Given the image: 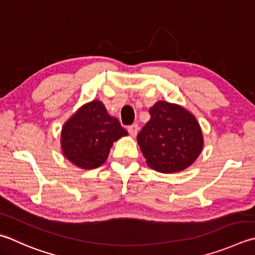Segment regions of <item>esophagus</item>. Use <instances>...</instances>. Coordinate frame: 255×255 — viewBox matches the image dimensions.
Listing matches in <instances>:
<instances>
[{"label":"esophagus","instance_id":"34e87169","mask_svg":"<svg viewBox=\"0 0 255 255\" xmlns=\"http://www.w3.org/2000/svg\"><path fill=\"white\" fill-rule=\"evenodd\" d=\"M138 130H139V127L137 124H133V125H131V126L128 127V132L130 133L132 137L136 136V134L138 133Z\"/></svg>","mask_w":255,"mask_h":255}]
</instances>
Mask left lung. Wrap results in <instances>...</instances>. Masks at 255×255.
I'll list each match as a JSON object with an SVG mask.
<instances>
[{"label":"left lung","instance_id":"8db88e82","mask_svg":"<svg viewBox=\"0 0 255 255\" xmlns=\"http://www.w3.org/2000/svg\"><path fill=\"white\" fill-rule=\"evenodd\" d=\"M149 114L150 121L137 136L148 166L162 173L188 168L203 147L196 117L181 106L167 102L156 103Z\"/></svg>","mask_w":255,"mask_h":255}]
</instances>
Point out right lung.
Returning <instances> with one entry per match:
<instances>
[{
  "label": "right lung",
  "instance_id": "obj_1",
  "mask_svg": "<svg viewBox=\"0 0 255 255\" xmlns=\"http://www.w3.org/2000/svg\"><path fill=\"white\" fill-rule=\"evenodd\" d=\"M127 134L118 119L109 116L101 102L93 101L64 125L63 153L79 168H97L106 161L113 142Z\"/></svg>",
  "mask_w": 255,
  "mask_h": 255
}]
</instances>
